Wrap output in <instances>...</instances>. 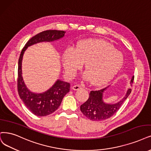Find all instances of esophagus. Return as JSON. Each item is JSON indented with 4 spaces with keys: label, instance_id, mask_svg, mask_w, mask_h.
I'll use <instances>...</instances> for the list:
<instances>
[{
    "label": "esophagus",
    "instance_id": "34e87169",
    "mask_svg": "<svg viewBox=\"0 0 151 151\" xmlns=\"http://www.w3.org/2000/svg\"><path fill=\"white\" fill-rule=\"evenodd\" d=\"M81 86H80L79 85H74V86H73V87H72V89L73 90H79L80 89H81Z\"/></svg>",
    "mask_w": 151,
    "mask_h": 151
}]
</instances>
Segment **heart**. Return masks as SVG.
<instances>
[{
    "label": "heart",
    "instance_id": "1",
    "mask_svg": "<svg viewBox=\"0 0 151 151\" xmlns=\"http://www.w3.org/2000/svg\"><path fill=\"white\" fill-rule=\"evenodd\" d=\"M85 63V78L94 85H102L118 74L124 63L122 53L109 43L98 39H85L77 43L74 49L66 50L63 65L66 73L71 77Z\"/></svg>",
    "mask_w": 151,
    "mask_h": 151
}]
</instances>
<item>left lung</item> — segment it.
<instances>
[{
  "label": "left lung",
  "mask_w": 151,
  "mask_h": 151,
  "mask_svg": "<svg viewBox=\"0 0 151 151\" xmlns=\"http://www.w3.org/2000/svg\"><path fill=\"white\" fill-rule=\"evenodd\" d=\"M134 78V76H132L130 82L131 86H132ZM106 88L91 91L87 101L81 105V111L89 119L100 121L111 118L119 109L122 103L131 93V89H128L125 96L121 101L114 104H106L103 100V94Z\"/></svg>",
  "instance_id": "1"
}]
</instances>
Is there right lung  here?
<instances>
[{"label":"right lung","mask_w":151,"mask_h":151,"mask_svg":"<svg viewBox=\"0 0 151 151\" xmlns=\"http://www.w3.org/2000/svg\"><path fill=\"white\" fill-rule=\"evenodd\" d=\"M66 32L50 30L43 31L32 37L22 49L19 59L17 89L20 98L26 107L37 116H45L57 110L65 94L70 91V84L58 80L48 90L43 93H32L26 87L22 76V61L27 48L42 42H52L62 38Z\"/></svg>","instance_id":"obj_1"}]
</instances>
